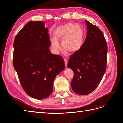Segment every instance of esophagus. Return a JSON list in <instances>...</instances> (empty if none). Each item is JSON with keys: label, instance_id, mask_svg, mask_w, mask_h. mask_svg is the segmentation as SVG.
<instances>
[{"label": "esophagus", "instance_id": "1", "mask_svg": "<svg viewBox=\"0 0 123 123\" xmlns=\"http://www.w3.org/2000/svg\"><path fill=\"white\" fill-rule=\"evenodd\" d=\"M64 61H65V66L67 67V64H68V61H67V59L66 58H64Z\"/></svg>", "mask_w": 123, "mask_h": 123}]
</instances>
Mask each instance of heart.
I'll list each match as a JSON object with an SVG mask.
<instances>
[{"instance_id":"heart-1","label":"heart","mask_w":123,"mask_h":123,"mask_svg":"<svg viewBox=\"0 0 123 123\" xmlns=\"http://www.w3.org/2000/svg\"><path fill=\"white\" fill-rule=\"evenodd\" d=\"M54 38L51 39L52 48L58 52L61 49L57 40H62V45L65 50L70 53L77 51L82 46L84 31L79 24L68 23L59 26L54 31Z\"/></svg>"}]
</instances>
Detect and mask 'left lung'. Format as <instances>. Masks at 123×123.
<instances>
[{
  "mask_svg": "<svg viewBox=\"0 0 123 123\" xmlns=\"http://www.w3.org/2000/svg\"><path fill=\"white\" fill-rule=\"evenodd\" d=\"M87 34L85 42L71 56L67 67L74 76L71 83L73 91L87 95L94 90L101 81L107 68V43L101 30L86 20Z\"/></svg>",
  "mask_w": 123,
  "mask_h": 123,
  "instance_id": "left-lung-1",
  "label": "left lung"
}]
</instances>
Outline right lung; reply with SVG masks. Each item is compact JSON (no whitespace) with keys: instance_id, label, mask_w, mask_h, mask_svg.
Returning a JSON list of instances; mask_svg holds the SVG:
<instances>
[{"instance_id":"right-lung-1","label":"right lung","mask_w":123,"mask_h":123,"mask_svg":"<svg viewBox=\"0 0 123 123\" xmlns=\"http://www.w3.org/2000/svg\"><path fill=\"white\" fill-rule=\"evenodd\" d=\"M48 29L42 21H29L16 35L13 66L28 95L43 99L53 91V81L65 69L64 59L52 54Z\"/></svg>"}]
</instances>
